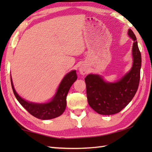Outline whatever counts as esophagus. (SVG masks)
<instances>
[{
    "mask_svg": "<svg viewBox=\"0 0 152 152\" xmlns=\"http://www.w3.org/2000/svg\"><path fill=\"white\" fill-rule=\"evenodd\" d=\"M80 72L82 74V75H84V74H86L87 73V69L85 67L82 66V67H80Z\"/></svg>",
    "mask_w": 152,
    "mask_h": 152,
    "instance_id": "34e87169",
    "label": "esophagus"
}]
</instances>
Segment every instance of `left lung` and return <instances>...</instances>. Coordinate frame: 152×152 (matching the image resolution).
<instances>
[{
    "label": "left lung",
    "mask_w": 152,
    "mask_h": 152,
    "mask_svg": "<svg viewBox=\"0 0 152 152\" xmlns=\"http://www.w3.org/2000/svg\"><path fill=\"white\" fill-rule=\"evenodd\" d=\"M128 34L134 42L132 48L133 63L129 72L115 83L106 82L97 74H89L85 78L88 103L99 114H117L131 101L137 91L140 78L141 53L133 31L129 29Z\"/></svg>",
    "instance_id": "left-lung-1"
}]
</instances>
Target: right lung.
<instances>
[{"label": "right lung", "instance_id": "right-lung-1", "mask_svg": "<svg viewBox=\"0 0 152 152\" xmlns=\"http://www.w3.org/2000/svg\"><path fill=\"white\" fill-rule=\"evenodd\" d=\"M10 79L13 92L23 107L35 118L44 120L56 118L64 112L66 106V95L70 87L77 80V74L76 70H72L68 73L61 81L53 98L49 102L44 104L28 102L22 99L15 91L11 76Z\"/></svg>", "mask_w": 152, "mask_h": 152}]
</instances>
